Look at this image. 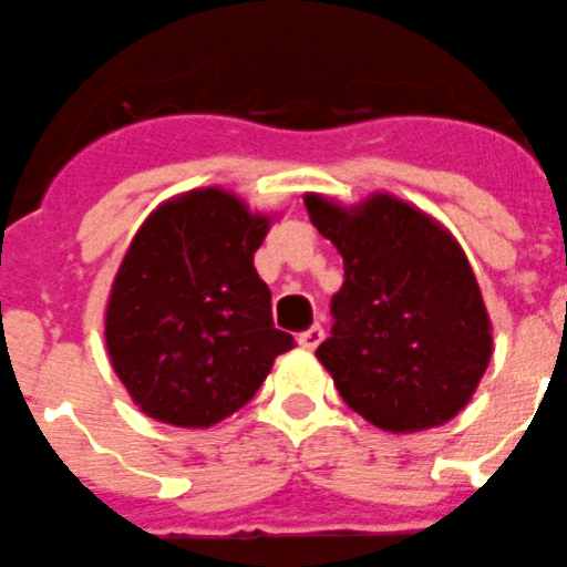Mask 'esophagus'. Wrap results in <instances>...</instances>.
Listing matches in <instances>:
<instances>
[{"mask_svg":"<svg viewBox=\"0 0 567 567\" xmlns=\"http://www.w3.org/2000/svg\"><path fill=\"white\" fill-rule=\"evenodd\" d=\"M321 339H324V330H321V324H313V328H308L299 336V344H302L305 350H316V347L321 344Z\"/></svg>","mask_w":567,"mask_h":567,"instance_id":"1","label":"esophagus"}]
</instances>
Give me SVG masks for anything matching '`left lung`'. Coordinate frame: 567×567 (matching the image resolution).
<instances>
[{
	"label": "left lung",
	"mask_w": 567,
	"mask_h": 567,
	"mask_svg": "<svg viewBox=\"0 0 567 567\" xmlns=\"http://www.w3.org/2000/svg\"><path fill=\"white\" fill-rule=\"evenodd\" d=\"M310 220L344 259L333 333L316 359L344 404L395 435L452 421L492 361V319L457 239L386 192L355 206L305 195Z\"/></svg>",
	"instance_id": "obj_1"
}]
</instances>
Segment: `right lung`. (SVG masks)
<instances>
[{
    "label": "right lung",
    "mask_w": 567,
    "mask_h": 567,
    "mask_svg": "<svg viewBox=\"0 0 567 567\" xmlns=\"http://www.w3.org/2000/svg\"><path fill=\"white\" fill-rule=\"evenodd\" d=\"M274 214L220 186L169 197L137 228L112 279L104 339L144 415L208 430L246 406L293 336L274 328L254 254Z\"/></svg>",
    "instance_id": "obj_1"
}]
</instances>
